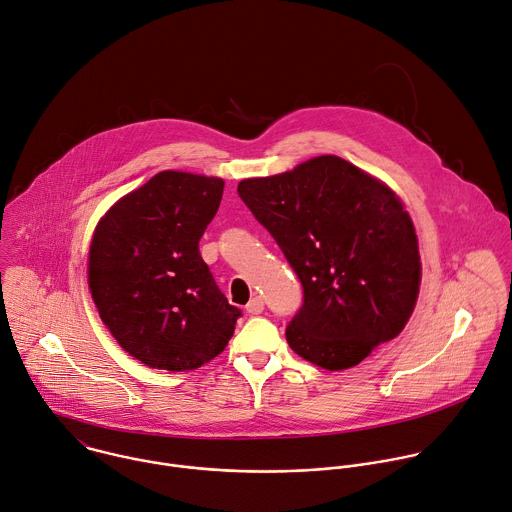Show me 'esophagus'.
I'll use <instances>...</instances> for the list:
<instances>
[{"label":"esophagus","instance_id":"obj_1","mask_svg":"<svg viewBox=\"0 0 512 512\" xmlns=\"http://www.w3.org/2000/svg\"><path fill=\"white\" fill-rule=\"evenodd\" d=\"M245 310H247V314H251V316L261 314V312H263V300H261L259 296L251 298V300H249V304L245 306Z\"/></svg>","mask_w":512,"mask_h":512}]
</instances>
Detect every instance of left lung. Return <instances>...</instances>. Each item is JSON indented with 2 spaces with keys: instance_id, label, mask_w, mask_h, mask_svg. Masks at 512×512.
I'll list each match as a JSON object with an SVG mask.
<instances>
[{
  "instance_id": "left-lung-1",
  "label": "left lung",
  "mask_w": 512,
  "mask_h": 512,
  "mask_svg": "<svg viewBox=\"0 0 512 512\" xmlns=\"http://www.w3.org/2000/svg\"><path fill=\"white\" fill-rule=\"evenodd\" d=\"M302 281L287 344L328 371L350 369L413 314L421 263L401 198L338 156L237 188Z\"/></svg>"
}]
</instances>
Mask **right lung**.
Masks as SVG:
<instances>
[{
    "label": "right lung",
    "instance_id": "right-lung-1",
    "mask_svg": "<svg viewBox=\"0 0 512 512\" xmlns=\"http://www.w3.org/2000/svg\"><path fill=\"white\" fill-rule=\"evenodd\" d=\"M225 182L166 170L117 200L89 251V287L103 324L133 358L194 371L229 344L241 310L202 261L198 241Z\"/></svg>",
    "mask_w": 512,
    "mask_h": 512
}]
</instances>
